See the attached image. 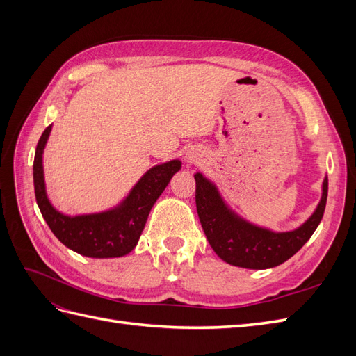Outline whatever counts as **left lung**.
<instances>
[{
  "instance_id": "1",
  "label": "left lung",
  "mask_w": 356,
  "mask_h": 356,
  "mask_svg": "<svg viewBox=\"0 0 356 356\" xmlns=\"http://www.w3.org/2000/svg\"><path fill=\"white\" fill-rule=\"evenodd\" d=\"M196 179V208L202 229L212 250L225 263L245 268H270L293 257L314 234L324 217L328 179L322 187V199L314 215L293 232L273 233L255 227L236 217L222 203L217 188L202 177Z\"/></svg>"
}]
</instances>
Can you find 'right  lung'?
Segmentation results:
<instances>
[{
	"instance_id": "1",
	"label": "right lung",
	"mask_w": 356,
	"mask_h": 356,
	"mask_svg": "<svg viewBox=\"0 0 356 356\" xmlns=\"http://www.w3.org/2000/svg\"><path fill=\"white\" fill-rule=\"evenodd\" d=\"M50 131L51 126L42 132L34 157V190L42 218L63 245L81 255L114 258L129 254L139 241L153 204L179 170L181 161L172 160L149 169L126 200L113 211L67 217L53 208L46 196L41 156Z\"/></svg>"
}]
</instances>
